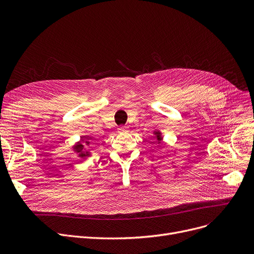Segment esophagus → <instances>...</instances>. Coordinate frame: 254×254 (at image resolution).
Returning a JSON list of instances; mask_svg holds the SVG:
<instances>
[{
  "instance_id": "34e87169",
  "label": "esophagus",
  "mask_w": 254,
  "mask_h": 254,
  "mask_svg": "<svg viewBox=\"0 0 254 254\" xmlns=\"http://www.w3.org/2000/svg\"><path fill=\"white\" fill-rule=\"evenodd\" d=\"M119 134H124V132H127L128 130V127H120L117 128Z\"/></svg>"
}]
</instances>
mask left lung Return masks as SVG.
Instances as JSON below:
<instances>
[{
  "instance_id": "8db88e82",
  "label": "left lung",
  "mask_w": 254,
  "mask_h": 254,
  "mask_svg": "<svg viewBox=\"0 0 254 254\" xmlns=\"http://www.w3.org/2000/svg\"><path fill=\"white\" fill-rule=\"evenodd\" d=\"M153 134L155 135V138H156V140H157L158 142L162 140V134H161V131H158V130L156 131V130H155V131L153 132Z\"/></svg>"
}]
</instances>
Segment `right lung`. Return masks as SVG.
Masks as SVG:
<instances>
[{"label": "right lung", "instance_id": "add662e5", "mask_svg": "<svg viewBox=\"0 0 254 254\" xmlns=\"http://www.w3.org/2000/svg\"><path fill=\"white\" fill-rule=\"evenodd\" d=\"M89 143L90 142L88 141V139L86 137H82L81 141L78 142L73 148L75 149L76 152L79 153L80 157H86V156L89 155V152L88 151H83V149H84V147H85L86 145H89Z\"/></svg>", "mask_w": 254, "mask_h": 254}]
</instances>
